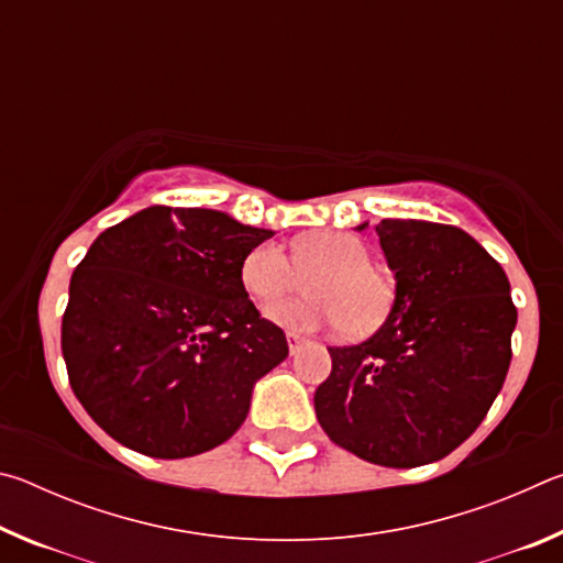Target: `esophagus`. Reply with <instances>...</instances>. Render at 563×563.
Here are the masks:
<instances>
[{
  "label": "esophagus",
  "mask_w": 563,
  "mask_h": 563,
  "mask_svg": "<svg viewBox=\"0 0 563 563\" xmlns=\"http://www.w3.org/2000/svg\"><path fill=\"white\" fill-rule=\"evenodd\" d=\"M308 345V340L305 338H300V335H295V332H288V347H290V355H298V352Z\"/></svg>",
  "instance_id": "obj_1"
}]
</instances>
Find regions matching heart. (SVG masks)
<instances>
[{
	"label": "heart",
	"instance_id": "b5f03b06",
	"mask_svg": "<svg viewBox=\"0 0 563 563\" xmlns=\"http://www.w3.org/2000/svg\"><path fill=\"white\" fill-rule=\"evenodd\" d=\"M310 280L312 300L275 305L268 318L285 330L316 332L345 328L350 338L375 332L395 308L393 275L373 265V251L355 233L320 231L290 241V255L278 243H261L241 263V283L258 305H273Z\"/></svg>",
	"mask_w": 563,
	"mask_h": 563
}]
</instances>
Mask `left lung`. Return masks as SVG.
Masks as SVG:
<instances>
[{
    "mask_svg": "<svg viewBox=\"0 0 563 563\" xmlns=\"http://www.w3.org/2000/svg\"><path fill=\"white\" fill-rule=\"evenodd\" d=\"M377 235L397 278L395 308L362 345L330 347L316 415L342 450L409 470L442 460L487 417L517 308L507 273L460 228L383 221Z\"/></svg>",
    "mask_w": 563,
    "mask_h": 563,
    "instance_id": "8db88e82",
    "label": "left lung"
}]
</instances>
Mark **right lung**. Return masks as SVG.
Masks as SVG:
<instances>
[{
  "label": "right lung",
  "instance_id": "obj_1",
  "mask_svg": "<svg viewBox=\"0 0 563 563\" xmlns=\"http://www.w3.org/2000/svg\"><path fill=\"white\" fill-rule=\"evenodd\" d=\"M273 231L206 208L151 206L76 265L62 320L71 389L129 450L180 460L231 440L255 379L288 357L241 263Z\"/></svg>",
  "mask_w": 563,
  "mask_h": 563
}]
</instances>
